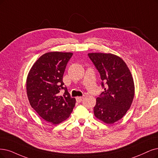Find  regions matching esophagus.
<instances>
[{"mask_svg":"<svg viewBox=\"0 0 158 158\" xmlns=\"http://www.w3.org/2000/svg\"><path fill=\"white\" fill-rule=\"evenodd\" d=\"M84 98V97L83 96H80V97H77L76 98V101H77V102H81V101L83 100V99Z\"/></svg>","mask_w":158,"mask_h":158,"instance_id":"esophagus-1","label":"esophagus"}]
</instances>
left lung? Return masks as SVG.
Masks as SVG:
<instances>
[{"instance_id":"left-lung-1","label":"left lung","mask_w":158,"mask_h":158,"mask_svg":"<svg viewBox=\"0 0 158 158\" xmlns=\"http://www.w3.org/2000/svg\"><path fill=\"white\" fill-rule=\"evenodd\" d=\"M88 55L100 74L104 89L96 99L94 115L104 123L113 124L131 106L135 94L132 75L125 62L115 55L91 52Z\"/></svg>"}]
</instances>
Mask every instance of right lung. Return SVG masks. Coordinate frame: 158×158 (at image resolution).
<instances>
[{
    "label": "right lung",
    "mask_w": 158,
    "mask_h": 158,
    "mask_svg": "<svg viewBox=\"0 0 158 158\" xmlns=\"http://www.w3.org/2000/svg\"><path fill=\"white\" fill-rule=\"evenodd\" d=\"M72 55V52H47L35 62L27 76V93L31 107L52 124L66 120L75 105V99L70 96L62 81ZM62 89L65 92L60 96Z\"/></svg>",
    "instance_id": "1"
}]
</instances>
